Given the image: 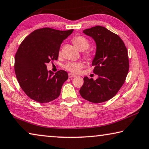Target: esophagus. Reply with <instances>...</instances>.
Returning a JSON list of instances; mask_svg holds the SVG:
<instances>
[{
    "instance_id": "obj_1",
    "label": "esophagus",
    "mask_w": 149,
    "mask_h": 149,
    "mask_svg": "<svg viewBox=\"0 0 149 149\" xmlns=\"http://www.w3.org/2000/svg\"><path fill=\"white\" fill-rule=\"evenodd\" d=\"M68 77H69L70 78H72V77H76V75L73 74H69V75H68Z\"/></svg>"
}]
</instances>
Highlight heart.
<instances>
[{
	"label": "heart",
	"instance_id": "1",
	"mask_svg": "<svg viewBox=\"0 0 149 149\" xmlns=\"http://www.w3.org/2000/svg\"><path fill=\"white\" fill-rule=\"evenodd\" d=\"M72 42L79 50L83 51L84 56L87 58H89L90 56V51L87 49L89 46V42L86 38L82 36H75L72 38ZM83 63L81 62H70L66 63L64 65V68L68 72L77 73L83 67Z\"/></svg>",
	"mask_w": 149,
	"mask_h": 149
}]
</instances>
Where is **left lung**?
Returning <instances> with one entry per match:
<instances>
[{
    "instance_id": "left-lung-1",
    "label": "left lung",
    "mask_w": 149,
    "mask_h": 149,
    "mask_svg": "<svg viewBox=\"0 0 149 149\" xmlns=\"http://www.w3.org/2000/svg\"><path fill=\"white\" fill-rule=\"evenodd\" d=\"M84 33L96 42L92 65L99 77L96 80L84 77L79 93L89 102H105L116 95L125 83L129 69L128 52L121 38L105 27L96 26Z\"/></svg>"
}]
</instances>
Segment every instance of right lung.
<instances>
[{
	"label": "right lung",
	"mask_w": 149,
	"mask_h": 149,
	"mask_svg": "<svg viewBox=\"0 0 149 149\" xmlns=\"http://www.w3.org/2000/svg\"><path fill=\"white\" fill-rule=\"evenodd\" d=\"M73 30L40 28L20 44L15 55V71L20 87L30 99L44 103L60 95L68 73L60 70L54 74L47 70L46 64L58 60L61 44Z\"/></svg>",
	"instance_id": "add662e5"
}]
</instances>
